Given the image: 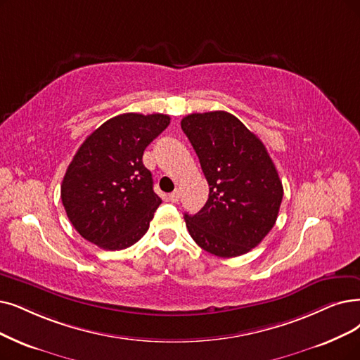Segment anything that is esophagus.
Returning <instances> with one entry per match:
<instances>
[{
	"label": "esophagus",
	"mask_w": 360,
	"mask_h": 360,
	"mask_svg": "<svg viewBox=\"0 0 360 360\" xmlns=\"http://www.w3.org/2000/svg\"><path fill=\"white\" fill-rule=\"evenodd\" d=\"M180 191L179 189H176L174 192H172V193H169V200H171V202H179V199H180Z\"/></svg>",
	"instance_id": "1"
}]
</instances>
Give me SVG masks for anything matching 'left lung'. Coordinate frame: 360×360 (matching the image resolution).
I'll list each match as a JSON object with an SVG mask.
<instances>
[{
  "label": "left lung",
  "instance_id": "obj_1",
  "mask_svg": "<svg viewBox=\"0 0 360 360\" xmlns=\"http://www.w3.org/2000/svg\"><path fill=\"white\" fill-rule=\"evenodd\" d=\"M181 130L210 186L205 205L184 214L186 227L210 254L230 258L251 251L275 226L283 188L263 141L232 113H191Z\"/></svg>",
  "mask_w": 360,
  "mask_h": 360
}]
</instances>
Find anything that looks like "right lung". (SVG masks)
<instances>
[{"label": "right lung", "instance_id": "right-lung-1", "mask_svg": "<svg viewBox=\"0 0 360 360\" xmlns=\"http://www.w3.org/2000/svg\"><path fill=\"white\" fill-rule=\"evenodd\" d=\"M168 124V115L130 112L110 118L85 139L60 191L68 219L84 239L118 251L148 232L162 200L141 158Z\"/></svg>", "mask_w": 360, "mask_h": 360}]
</instances>
